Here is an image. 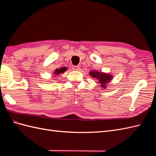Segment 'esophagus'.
Wrapping results in <instances>:
<instances>
[{"label":"esophagus","mask_w":156,"mask_h":156,"mask_svg":"<svg viewBox=\"0 0 156 156\" xmlns=\"http://www.w3.org/2000/svg\"><path fill=\"white\" fill-rule=\"evenodd\" d=\"M80 68H81L79 66H73L72 69L74 71H79V70H80Z\"/></svg>","instance_id":"esophagus-1"}]
</instances>
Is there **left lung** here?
Returning a JSON list of instances; mask_svg holds the SVG:
<instances>
[{
    "label": "left lung",
    "mask_w": 156,
    "mask_h": 156,
    "mask_svg": "<svg viewBox=\"0 0 156 156\" xmlns=\"http://www.w3.org/2000/svg\"><path fill=\"white\" fill-rule=\"evenodd\" d=\"M89 75L93 78L97 79L98 82L101 84L102 88H107V85L112 80V75L108 73L98 72V70H93L89 72Z\"/></svg>",
    "instance_id": "left-lung-1"
}]
</instances>
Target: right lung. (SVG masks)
Masks as SVG:
<instances>
[{
  "instance_id": "obj_1",
  "label": "right lung",
  "mask_w": 156,
  "mask_h": 156,
  "mask_svg": "<svg viewBox=\"0 0 156 156\" xmlns=\"http://www.w3.org/2000/svg\"><path fill=\"white\" fill-rule=\"evenodd\" d=\"M67 70V68L66 67H62V68H59L55 69V70L54 72V76H55L56 75H59L60 74H64V72L65 71Z\"/></svg>"
}]
</instances>
